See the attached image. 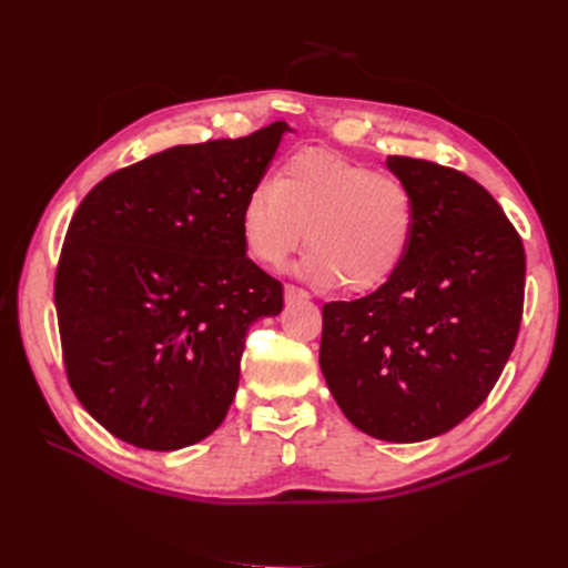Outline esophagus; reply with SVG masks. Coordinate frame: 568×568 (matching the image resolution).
Masks as SVG:
<instances>
[{
	"instance_id": "34e87169",
	"label": "esophagus",
	"mask_w": 568,
	"mask_h": 568,
	"mask_svg": "<svg viewBox=\"0 0 568 568\" xmlns=\"http://www.w3.org/2000/svg\"><path fill=\"white\" fill-rule=\"evenodd\" d=\"M284 298L291 303V301H307L311 296H307L305 288H298V286H294V284H286V286H284Z\"/></svg>"
}]
</instances>
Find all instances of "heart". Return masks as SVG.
Listing matches in <instances>:
<instances>
[{"label": "heart", "mask_w": 568, "mask_h": 568, "mask_svg": "<svg viewBox=\"0 0 568 568\" xmlns=\"http://www.w3.org/2000/svg\"><path fill=\"white\" fill-rule=\"evenodd\" d=\"M415 236V201L405 182L374 173L329 149H301L242 205V239L263 267H282L303 239L301 272L348 294L386 284Z\"/></svg>", "instance_id": "1"}]
</instances>
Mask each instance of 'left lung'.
I'll return each instance as SVG.
<instances>
[{
    "label": "left lung",
    "mask_w": 568,
    "mask_h": 568,
    "mask_svg": "<svg viewBox=\"0 0 568 568\" xmlns=\"http://www.w3.org/2000/svg\"><path fill=\"white\" fill-rule=\"evenodd\" d=\"M415 201L403 265L374 294L322 307L320 367L359 432L419 443L488 398L517 343L526 253L484 186L455 168L388 156Z\"/></svg>",
    "instance_id": "8db88e82"
}]
</instances>
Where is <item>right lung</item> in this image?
<instances>
[{
  "label": "right lung",
  "instance_id": "1",
  "mask_svg": "<svg viewBox=\"0 0 568 568\" xmlns=\"http://www.w3.org/2000/svg\"><path fill=\"white\" fill-rule=\"evenodd\" d=\"M286 130L165 149L78 205L54 282L63 365L115 438L168 453L225 419L248 326L284 305L246 257L242 205Z\"/></svg>",
  "mask_w": 568,
  "mask_h": 568
}]
</instances>
